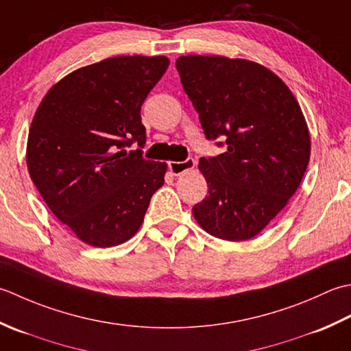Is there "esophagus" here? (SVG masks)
Instances as JSON below:
<instances>
[{
  "label": "esophagus",
  "instance_id": "esophagus-1",
  "mask_svg": "<svg viewBox=\"0 0 351 351\" xmlns=\"http://www.w3.org/2000/svg\"><path fill=\"white\" fill-rule=\"evenodd\" d=\"M195 167V160L194 159H186L183 162H169L168 163V169L173 176H182L188 171L194 169Z\"/></svg>",
  "mask_w": 351,
  "mask_h": 351
}]
</instances>
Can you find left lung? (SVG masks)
<instances>
[{
    "label": "left lung",
    "instance_id": "8db88e82",
    "mask_svg": "<svg viewBox=\"0 0 351 351\" xmlns=\"http://www.w3.org/2000/svg\"><path fill=\"white\" fill-rule=\"evenodd\" d=\"M176 66L206 138L226 136L227 145L226 153L199 159L209 195L192 207L194 218L215 238L252 239L303 180L311 134L302 107L261 63L195 54L180 56Z\"/></svg>",
    "mask_w": 351,
    "mask_h": 351
}]
</instances>
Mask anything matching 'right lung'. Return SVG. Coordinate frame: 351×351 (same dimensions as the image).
<instances>
[{"label": "right lung", "instance_id": "add662e5", "mask_svg": "<svg viewBox=\"0 0 351 351\" xmlns=\"http://www.w3.org/2000/svg\"><path fill=\"white\" fill-rule=\"evenodd\" d=\"M165 56H118L53 84L36 110L27 168L44 202L92 247L124 244L139 230L167 163L145 160L141 106L168 69Z\"/></svg>", "mask_w": 351, "mask_h": 351}]
</instances>
